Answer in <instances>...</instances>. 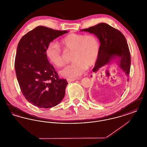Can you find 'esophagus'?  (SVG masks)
Returning a JSON list of instances; mask_svg holds the SVG:
<instances>
[{"mask_svg": "<svg viewBox=\"0 0 147 147\" xmlns=\"http://www.w3.org/2000/svg\"><path fill=\"white\" fill-rule=\"evenodd\" d=\"M76 79H67V82H68V83H70V82H73V81H74Z\"/></svg>", "mask_w": 147, "mask_h": 147, "instance_id": "obj_1", "label": "esophagus"}]
</instances>
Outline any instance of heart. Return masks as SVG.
Segmentation results:
<instances>
[{
  "label": "heart",
  "mask_w": 147,
  "mask_h": 147,
  "mask_svg": "<svg viewBox=\"0 0 147 147\" xmlns=\"http://www.w3.org/2000/svg\"><path fill=\"white\" fill-rule=\"evenodd\" d=\"M59 45L64 52L73 53L71 61L74 62L60 72L62 76L67 78L76 79L80 77L98 59L100 45L94 35L70 34L62 39ZM46 53L49 61L57 67L64 65V53L55 42L49 43Z\"/></svg>",
  "instance_id": "1"
}]
</instances>
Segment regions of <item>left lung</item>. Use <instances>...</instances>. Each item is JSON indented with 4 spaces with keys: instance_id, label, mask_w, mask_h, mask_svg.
<instances>
[{
    "instance_id": "left-lung-1",
    "label": "left lung",
    "mask_w": 147,
    "mask_h": 147,
    "mask_svg": "<svg viewBox=\"0 0 147 147\" xmlns=\"http://www.w3.org/2000/svg\"><path fill=\"white\" fill-rule=\"evenodd\" d=\"M81 31L94 34L100 42L98 56L92 71L97 73L101 68L109 64L112 60L117 59L119 67L125 73L128 81L131 68V55L126 38L122 33L106 23H100Z\"/></svg>"
}]
</instances>
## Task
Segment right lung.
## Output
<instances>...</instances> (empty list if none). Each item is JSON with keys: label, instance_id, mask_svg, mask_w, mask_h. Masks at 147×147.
I'll return each mask as SVG.
<instances>
[{"label": "right lung", "instance_id": "right-lung-1", "mask_svg": "<svg viewBox=\"0 0 147 147\" xmlns=\"http://www.w3.org/2000/svg\"><path fill=\"white\" fill-rule=\"evenodd\" d=\"M67 32L39 26L18 43L15 61L17 79L25 98L39 108L54 107L64 97L68 82L59 78L46 51L50 42Z\"/></svg>", "mask_w": 147, "mask_h": 147}]
</instances>
